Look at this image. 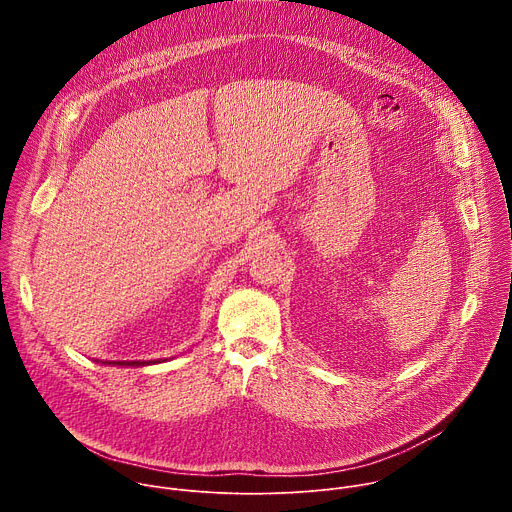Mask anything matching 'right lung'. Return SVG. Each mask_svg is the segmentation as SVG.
<instances>
[{
    "label": "right lung",
    "mask_w": 512,
    "mask_h": 512,
    "mask_svg": "<svg viewBox=\"0 0 512 512\" xmlns=\"http://www.w3.org/2000/svg\"><path fill=\"white\" fill-rule=\"evenodd\" d=\"M99 362V360H97ZM152 362H162V358H158V360H113V362H103L101 360V364H113V367H145V364H152Z\"/></svg>",
    "instance_id": "obj_1"
}]
</instances>
